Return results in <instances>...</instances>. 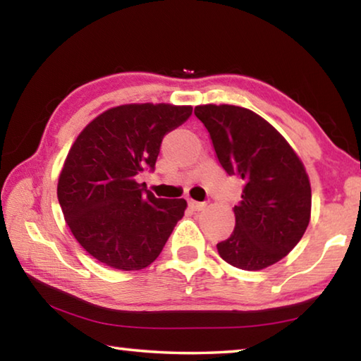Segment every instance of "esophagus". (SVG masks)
<instances>
[{
    "instance_id": "34e87169",
    "label": "esophagus",
    "mask_w": 361,
    "mask_h": 361,
    "mask_svg": "<svg viewBox=\"0 0 361 361\" xmlns=\"http://www.w3.org/2000/svg\"><path fill=\"white\" fill-rule=\"evenodd\" d=\"M189 207H191L194 212H200V209L205 208V202H197V200H189Z\"/></svg>"
}]
</instances>
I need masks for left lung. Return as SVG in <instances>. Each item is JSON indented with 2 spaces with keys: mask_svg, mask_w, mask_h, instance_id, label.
I'll return each mask as SVG.
<instances>
[{
  "mask_svg": "<svg viewBox=\"0 0 361 361\" xmlns=\"http://www.w3.org/2000/svg\"><path fill=\"white\" fill-rule=\"evenodd\" d=\"M218 161L243 181L235 228L218 243L227 264L254 271L276 264L297 246L311 216V185L303 164L270 123L237 106H199Z\"/></svg>",
  "mask_w": 361,
  "mask_h": 361,
  "instance_id": "obj_1",
  "label": "left lung"
}]
</instances>
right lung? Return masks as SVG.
<instances>
[{"label":"right lung","instance_id":"add662e5","mask_svg":"<svg viewBox=\"0 0 361 361\" xmlns=\"http://www.w3.org/2000/svg\"><path fill=\"white\" fill-rule=\"evenodd\" d=\"M191 114L189 106H120L94 118L71 147L58 202L75 240L107 267L153 264L185 214V199H158L135 180L153 172L164 135Z\"/></svg>","mask_w":361,"mask_h":361}]
</instances>
